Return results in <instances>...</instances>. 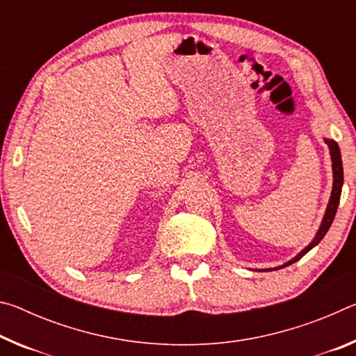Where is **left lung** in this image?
Returning a JSON list of instances; mask_svg holds the SVG:
<instances>
[{
	"label": "left lung",
	"instance_id": "obj_1",
	"mask_svg": "<svg viewBox=\"0 0 356 356\" xmlns=\"http://www.w3.org/2000/svg\"><path fill=\"white\" fill-rule=\"evenodd\" d=\"M325 143L328 144L330 155H331V168H333V188H331V196H330L328 206H327V210H325V215H323V218H322L321 226H318V231L316 234V237L312 238V242L308 246H306V248L301 250L298 254L295 256V257H292L289 262L280 265V267L265 268V270H278V268L287 267V265H291L293 262L300 261V259L303 257L306 252L311 251L312 248H314V246H317L318 243H321V240L325 237V234L328 232L331 222H333V220H334L336 210H337V206H339V200H341L342 184H344V170H342L341 150H339V146H337V143L334 140H328V138H325Z\"/></svg>",
	"mask_w": 356,
	"mask_h": 356
}]
</instances>
